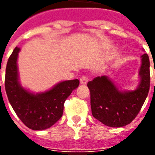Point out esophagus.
Wrapping results in <instances>:
<instances>
[{"label": "esophagus", "mask_w": 155, "mask_h": 155, "mask_svg": "<svg viewBox=\"0 0 155 155\" xmlns=\"http://www.w3.org/2000/svg\"><path fill=\"white\" fill-rule=\"evenodd\" d=\"M80 81H81V84H86L88 83V81H89V78H88V76L83 75L80 79Z\"/></svg>", "instance_id": "34e87169"}]
</instances>
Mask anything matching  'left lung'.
Segmentation results:
<instances>
[{"label":"left lung","instance_id":"1","mask_svg":"<svg viewBox=\"0 0 155 155\" xmlns=\"http://www.w3.org/2000/svg\"><path fill=\"white\" fill-rule=\"evenodd\" d=\"M140 75L139 87L124 93L119 91L106 76H98L89 81L92 115L110 127H123L131 123L141 110L150 91V59L147 54L142 55Z\"/></svg>","mask_w":155,"mask_h":155}]
</instances>
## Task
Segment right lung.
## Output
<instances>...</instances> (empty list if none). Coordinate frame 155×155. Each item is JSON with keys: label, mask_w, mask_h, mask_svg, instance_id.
Listing matches in <instances>:
<instances>
[{"label": "right lung", "mask_w": 155, "mask_h": 155, "mask_svg": "<svg viewBox=\"0 0 155 155\" xmlns=\"http://www.w3.org/2000/svg\"><path fill=\"white\" fill-rule=\"evenodd\" d=\"M19 51V48L14 49L5 69V88L9 102L25 126L33 130H45L61 119L64 101L79 86L80 81H63L51 91L41 94H31L19 84L16 64Z\"/></svg>", "instance_id": "obj_1"}]
</instances>
